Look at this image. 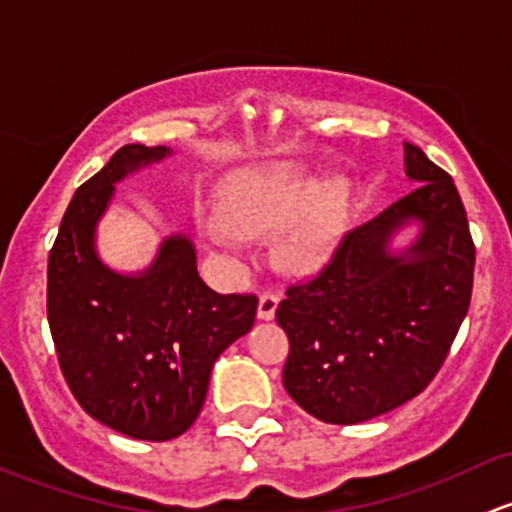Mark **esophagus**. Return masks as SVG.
<instances>
[{
    "instance_id": "1",
    "label": "esophagus",
    "mask_w": 512,
    "mask_h": 512,
    "mask_svg": "<svg viewBox=\"0 0 512 512\" xmlns=\"http://www.w3.org/2000/svg\"><path fill=\"white\" fill-rule=\"evenodd\" d=\"M277 304H280V294L275 292H262L260 304H257V317L260 319H272L277 312Z\"/></svg>"
}]
</instances>
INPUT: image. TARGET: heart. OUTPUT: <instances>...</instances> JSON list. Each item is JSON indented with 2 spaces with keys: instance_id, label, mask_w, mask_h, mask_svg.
I'll return each mask as SVG.
<instances>
[{
  "instance_id": "heart-1",
  "label": "heart",
  "mask_w": 512,
  "mask_h": 512,
  "mask_svg": "<svg viewBox=\"0 0 512 512\" xmlns=\"http://www.w3.org/2000/svg\"><path fill=\"white\" fill-rule=\"evenodd\" d=\"M347 215V188L327 183L312 190L289 165H260L227 175L215 198V250L230 262L242 260V240L280 230L275 255L282 267L304 272L317 267L337 242Z\"/></svg>"
}]
</instances>
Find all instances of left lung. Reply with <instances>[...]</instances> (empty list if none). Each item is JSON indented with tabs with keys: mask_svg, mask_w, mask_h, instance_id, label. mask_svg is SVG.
Masks as SVG:
<instances>
[{
	"mask_svg": "<svg viewBox=\"0 0 512 512\" xmlns=\"http://www.w3.org/2000/svg\"><path fill=\"white\" fill-rule=\"evenodd\" d=\"M406 173L416 190L344 232L327 265L277 307L287 394L324 423L369 421L421 394L471 307L476 245L456 183L409 143ZM411 219L422 237L389 256L390 232Z\"/></svg>",
	"mask_w": 512,
	"mask_h": 512,
	"instance_id": "obj_1",
	"label": "left lung"
}]
</instances>
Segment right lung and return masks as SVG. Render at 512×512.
Wrapping results in <instances>:
<instances>
[{
  "label": "right lung",
  "mask_w": 512,
  "mask_h": 512,
  "mask_svg": "<svg viewBox=\"0 0 512 512\" xmlns=\"http://www.w3.org/2000/svg\"><path fill=\"white\" fill-rule=\"evenodd\" d=\"M168 153L118 148L71 198L46 270V317L71 394L138 441H170L193 426L215 359L257 314L255 294H218L200 280L185 237L165 240L141 277L116 275L96 257L94 227L113 183Z\"/></svg>",
  "instance_id": "1"
}]
</instances>
